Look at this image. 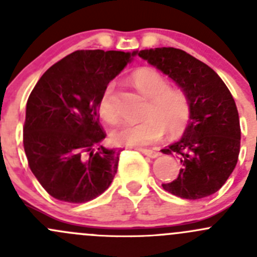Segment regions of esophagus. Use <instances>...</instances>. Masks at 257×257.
Masks as SVG:
<instances>
[{
	"label": "esophagus",
	"mask_w": 257,
	"mask_h": 257,
	"mask_svg": "<svg viewBox=\"0 0 257 257\" xmlns=\"http://www.w3.org/2000/svg\"><path fill=\"white\" fill-rule=\"evenodd\" d=\"M138 150H139V152L143 153L144 155H147V157H149V158H157V157H159V153L154 152V150L144 149V148H139Z\"/></svg>",
	"instance_id": "esophagus-1"
}]
</instances>
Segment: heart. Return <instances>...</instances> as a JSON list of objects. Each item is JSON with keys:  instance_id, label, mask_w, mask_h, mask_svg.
Returning a JSON list of instances; mask_svg holds the SVG:
<instances>
[{"instance_id": "obj_1", "label": "heart", "mask_w": 257, "mask_h": 257, "mask_svg": "<svg viewBox=\"0 0 257 257\" xmlns=\"http://www.w3.org/2000/svg\"><path fill=\"white\" fill-rule=\"evenodd\" d=\"M137 89L149 98L145 115L141 123H123L112 132V139L118 145L143 147L163 138L167 129L170 136L184 132L190 116V107L181 90L170 88L168 79L152 67L139 68L132 74ZM113 84H108L98 100V113L107 123H114L118 113L112 103Z\"/></svg>"}]
</instances>
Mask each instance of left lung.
Returning <instances> with one entry per match:
<instances>
[{
  "instance_id": "obj_1",
  "label": "left lung",
  "mask_w": 257,
  "mask_h": 257,
  "mask_svg": "<svg viewBox=\"0 0 257 257\" xmlns=\"http://www.w3.org/2000/svg\"><path fill=\"white\" fill-rule=\"evenodd\" d=\"M141 58L177 83L190 107L180 141L162 153L177 155L179 177L164 190L189 200L216 193L235 169L240 153V120L231 93L214 69L181 49H143Z\"/></svg>"
}]
</instances>
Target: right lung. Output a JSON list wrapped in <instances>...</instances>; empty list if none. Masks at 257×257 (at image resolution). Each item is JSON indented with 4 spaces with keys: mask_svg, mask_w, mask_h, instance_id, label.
Returning <instances> with one entry per match:
<instances>
[{
    "mask_svg": "<svg viewBox=\"0 0 257 257\" xmlns=\"http://www.w3.org/2000/svg\"><path fill=\"white\" fill-rule=\"evenodd\" d=\"M133 53L76 51L45 72L28 97L23 147L28 165L54 199L80 204L112 184L120 149H107L98 100Z\"/></svg>",
    "mask_w": 257,
    "mask_h": 257,
    "instance_id": "1",
    "label": "right lung"
}]
</instances>
